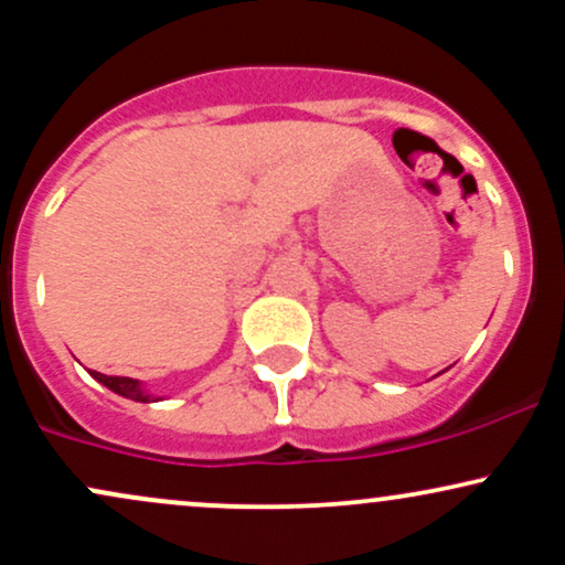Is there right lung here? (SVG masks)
<instances>
[{
	"label": "right lung",
	"mask_w": 565,
	"mask_h": 565,
	"mask_svg": "<svg viewBox=\"0 0 565 565\" xmlns=\"http://www.w3.org/2000/svg\"><path fill=\"white\" fill-rule=\"evenodd\" d=\"M97 382H103V385L108 387V391L125 395V398H132V401H140V404H148V401H159L153 398V395H148L146 391L140 387L138 380H129V377H111V374H100V372H89Z\"/></svg>",
	"instance_id": "1"
}]
</instances>
